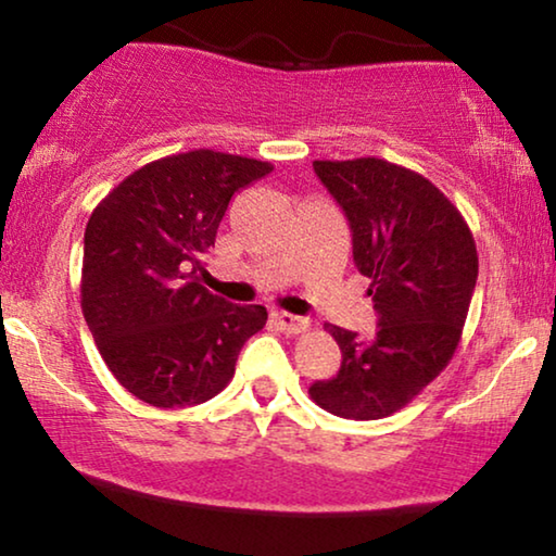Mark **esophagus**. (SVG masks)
<instances>
[{
    "instance_id": "1",
    "label": "esophagus",
    "mask_w": 556,
    "mask_h": 556,
    "mask_svg": "<svg viewBox=\"0 0 556 556\" xmlns=\"http://www.w3.org/2000/svg\"><path fill=\"white\" fill-rule=\"evenodd\" d=\"M270 321L276 324L280 331H286V333H303L311 326L308 318L286 314V311H276V314H270Z\"/></svg>"
}]
</instances>
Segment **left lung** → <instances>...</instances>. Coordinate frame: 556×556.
Masks as SVG:
<instances>
[{
    "instance_id": "1",
    "label": "left lung",
    "mask_w": 556,
    "mask_h": 556,
    "mask_svg": "<svg viewBox=\"0 0 556 556\" xmlns=\"http://www.w3.org/2000/svg\"><path fill=\"white\" fill-rule=\"evenodd\" d=\"M318 179L352 227L354 265L379 314L371 339L326 324L341 349L311 400L346 420H382L413 402L453 359L478 278L473 232L422 174L377 156L318 159Z\"/></svg>"
}]
</instances>
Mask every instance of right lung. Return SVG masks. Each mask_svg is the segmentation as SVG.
I'll use <instances>...</instances> for the list:
<instances>
[{"instance_id": "add662e5", "label": "right lung", "mask_w": 556, "mask_h": 556, "mask_svg": "<svg viewBox=\"0 0 556 556\" xmlns=\"http://www.w3.org/2000/svg\"><path fill=\"white\" fill-rule=\"evenodd\" d=\"M268 172L270 162L194 149L143 164L98 202L80 306L105 367L134 397L154 407L212 400L268 321L263 306H235L197 280L230 197Z\"/></svg>"}]
</instances>
